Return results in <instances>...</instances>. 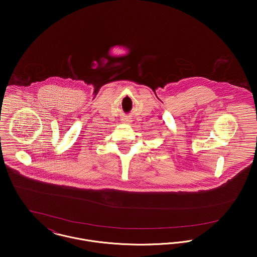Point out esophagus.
Returning a JSON list of instances; mask_svg holds the SVG:
<instances>
[{"instance_id": "1", "label": "esophagus", "mask_w": 257, "mask_h": 257, "mask_svg": "<svg viewBox=\"0 0 257 257\" xmlns=\"http://www.w3.org/2000/svg\"><path fill=\"white\" fill-rule=\"evenodd\" d=\"M123 121H124V122H131V121H132V119H131V118H128V117H125V118L123 119Z\"/></svg>"}]
</instances>
